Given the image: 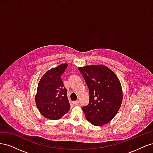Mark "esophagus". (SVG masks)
Instances as JSON below:
<instances>
[{"mask_svg": "<svg viewBox=\"0 0 153 153\" xmlns=\"http://www.w3.org/2000/svg\"><path fill=\"white\" fill-rule=\"evenodd\" d=\"M78 103H79V102H78V101H73V104L74 105H78Z\"/></svg>", "mask_w": 153, "mask_h": 153, "instance_id": "34e87169", "label": "esophagus"}]
</instances>
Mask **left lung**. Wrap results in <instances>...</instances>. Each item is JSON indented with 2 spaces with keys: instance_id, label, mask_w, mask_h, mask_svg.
Masks as SVG:
<instances>
[{
  "instance_id": "obj_1",
  "label": "left lung",
  "mask_w": 153,
  "mask_h": 153,
  "mask_svg": "<svg viewBox=\"0 0 153 153\" xmlns=\"http://www.w3.org/2000/svg\"><path fill=\"white\" fill-rule=\"evenodd\" d=\"M89 90V103L82 110L87 121L96 126L109 123L123 101V90L115 74L104 65L78 68Z\"/></svg>"
}]
</instances>
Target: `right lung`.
<instances>
[{
	"label": "right lung",
	"mask_w": 153,
	"mask_h": 153,
	"mask_svg": "<svg viewBox=\"0 0 153 153\" xmlns=\"http://www.w3.org/2000/svg\"><path fill=\"white\" fill-rule=\"evenodd\" d=\"M68 66L62 64L50 69L38 83L35 101L39 112L46 118L59 119L70 109L67 90L61 76Z\"/></svg>",
	"instance_id": "right-lung-1"
}]
</instances>
